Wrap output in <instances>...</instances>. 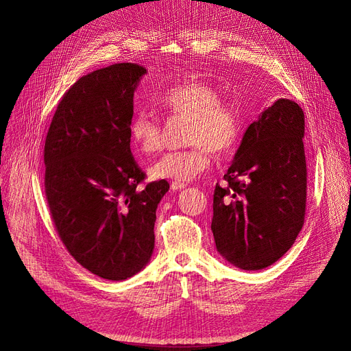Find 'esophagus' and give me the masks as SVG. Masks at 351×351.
<instances>
[{
  "instance_id": "obj_1",
  "label": "esophagus",
  "mask_w": 351,
  "mask_h": 351,
  "mask_svg": "<svg viewBox=\"0 0 351 351\" xmlns=\"http://www.w3.org/2000/svg\"><path fill=\"white\" fill-rule=\"evenodd\" d=\"M169 187H171L173 192H178V190H183V189H186V184H184V183H177V182H173V183H171V186H169Z\"/></svg>"
}]
</instances>
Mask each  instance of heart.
<instances>
[{
  "label": "heart",
  "mask_w": 351,
  "mask_h": 351,
  "mask_svg": "<svg viewBox=\"0 0 351 351\" xmlns=\"http://www.w3.org/2000/svg\"><path fill=\"white\" fill-rule=\"evenodd\" d=\"M165 112L187 119L183 151L165 154L151 167L158 180L177 183L192 182L205 173L212 152L226 156L236 149L243 133V111L234 102L222 101L221 92L204 80H186L174 84L158 98ZM129 137L134 151L151 156L162 147V127L151 112H136L129 123Z\"/></svg>",
  "instance_id": "1"
}]
</instances>
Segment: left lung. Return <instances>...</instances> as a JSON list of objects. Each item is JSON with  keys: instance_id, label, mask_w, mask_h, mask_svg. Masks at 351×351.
Segmentation results:
<instances>
[{"instance_id": "left-lung-1", "label": "left lung", "mask_w": 351, "mask_h": 351, "mask_svg": "<svg viewBox=\"0 0 351 351\" xmlns=\"http://www.w3.org/2000/svg\"><path fill=\"white\" fill-rule=\"evenodd\" d=\"M303 136V110L278 99L247 127L224 184L215 186L210 230L218 252L241 269L277 262L304 224Z\"/></svg>"}]
</instances>
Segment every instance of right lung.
<instances>
[{"label":"right lung","mask_w":351,"mask_h":351,"mask_svg":"<svg viewBox=\"0 0 351 351\" xmlns=\"http://www.w3.org/2000/svg\"><path fill=\"white\" fill-rule=\"evenodd\" d=\"M146 73L119 62L80 77L61 98L45 139V196L67 252L92 274L121 281L146 267L167 182L143 186L130 151L133 95Z\"/></svg>","instance_id":"1"}]
</instances>
